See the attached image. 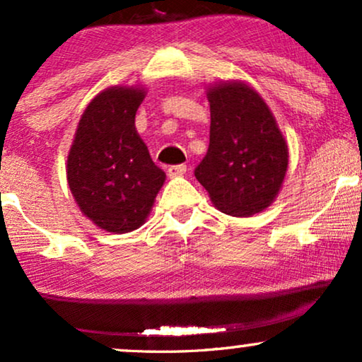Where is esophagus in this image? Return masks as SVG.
<instances>
[{
	"instance_id": "esophagus-1",
	"label": "esophagus",
	"mask_w": 362,
	"mask_h": 362,
	"mask_svg": "<svg viewBox=\"0 0 362 362\" xmlns=\"http://www.w3.org/2000/svg\"><path fill=\"white\" fill-rule=\"evenodd\" d=\"M186 165H175V166H170L168 168V176L170 177H176V176H182L186 173Z\"/></svg>"
}]
</instances>
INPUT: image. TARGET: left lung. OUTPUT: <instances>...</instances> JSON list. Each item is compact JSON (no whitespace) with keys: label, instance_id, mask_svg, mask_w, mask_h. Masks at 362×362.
I'll return each mask as SVG.
<instances>
[{"label":"left lung","instance_id":"8db88e82","mask_svg":"<svg viewBox=\"0 0 362 362\" xmlns=\"http://www.w3.org/2000/svg\"><path fill=\"white\" fill-rule=\"evenodd\" d=\"M209 148L194 170L217 209L247 217L279 196L288 168V146L274 113L254 88L239 81L207 88Z\"/></svg>","mask_w":362,"mask_h":362}]
</instances>
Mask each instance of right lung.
<instances>
[{"mask_svg": "<svg viewBox=\"0 0 362 362\" xmlns=\"http://www.w3.org/2000/svg\"><path fill=\"white\" fill-rule=\"evenodd\" d=\"M143 87H108L88 103L67 156V182L83 216L107 232L125 234L150 214L165 171L138 135Z\"/></svg>", "mask_w": 362, "mask_h": 362, "instance_id": "add662e5", "label": "right lung"}]
</instances>
